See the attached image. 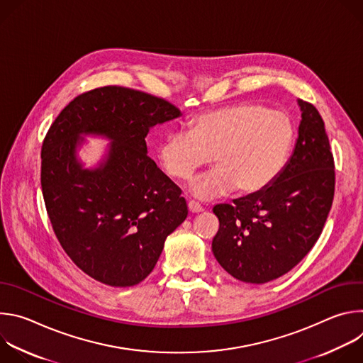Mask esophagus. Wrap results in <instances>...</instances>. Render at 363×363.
Wrapping results in <instances>:
<instances>
[{"label":"esophagus","instance_id":"obj_1","mask_svg":"<svg viewBox=\"0 0 363 363\" xmlns=\"http://www.w3.org/2000/svg\"><path fill=\"white\" fill-rule=\"evenodd\" d=\"M188 210H189V213H192V214H196V213H202V211H203L202 206H201L198 202H195V201H189V202H188Z\"/></svg>","mask_w":363,"mask_h":363}]
</instances>
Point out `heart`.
Here are the masks:
<instances>
[{
  "instance_id": "heart-1",
  "label": "heart",
  "mask_w": 363,
  "mask_h": 363,
  "mask_svg": "<svg viewBox=\"0 0 363 363\" xmlns=\"http://www.w3.org/2000/svg\"><path fill=\"white\" fill-rule=\"evenodd\" d=\"M294 140L290 116L260 103H238L194 118L189 130L171 132L161 143L160 160L169 177L188 181L213 161L218 167L191 185L202 199L224 195L238 186L255 194L283 171Z\"/></svg>"
}]
</instances>
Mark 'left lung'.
I'll return each mask as SVG.
<instances>
[{
  "label": "left lung",
  "instance_id": "obj_1",
  "mask_svg": "<svg viewBox=\"0 0 363 363\" xmlns=\"http://www.w3.org/2000/svg\"><path fill=\"white\" fill-rule=\"evenodd\" d=\"M301 122L290 161L260 192L216 205L213 252L234 279L263 284L298 264L319 240L335 196V160L318 109L298 100Z\"/></svg>",
  "mask_w": 363,
  "mask_h": 363
}]
</instances>
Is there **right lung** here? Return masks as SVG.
<instances>
[{"label": "right lung", "mask_w": 363, "mask_h": 363, "mask_svg": "<svg viewBox=\"0 0 363 363\" xmlns=\"http://www.w3.org/2000/svg\"><path fill=\"white\" fill-rule=\"evenodd\" d=\"M179 115L164 97L103 86L76 96L43 140L41 191L51 227L72 262L103 284L145 280L188 216L181 188L147 157L145 140L152 126ZM80 133L114 140L105 166L79 167Z\"/></svg>", "instance_id": "obj_1"}]
</instances>
